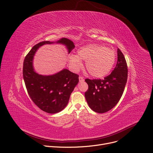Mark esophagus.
I'll return each mask as SVG.
<instances>
[{"mask_svg": "<svg viewBox=\"0 0 153 153\" xmlns=\"http://www.w3.org/2000/svg\"><path fill=\"white\" fill-rule=\"evenodd\" d=\"M79 80L80 82H82L84 81V78L82 76H79Z\"/></svg>", "mask_w": 153, "mask_h": 153, "instance_id": "1", "label": "esophagus"}]
</instances>
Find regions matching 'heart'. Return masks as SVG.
<instances>
[{
	"mask_svg": "<svg viewBox=\"0 0 153 153\" xmlns=\"http://www.w3.org/2000/svg\"><path fill=\"white\" fill-rule=\"evenodd\" d=\"M115 59L116 54L113 49L92 44L80 48L76 56L69 57V63L71 67L76 71L82 67V61H85V68L89 75L95 78H102L110 72Z\"/></svg>",
	"mask_w": 153,
	"mask_h": 153,
	"instance_id": "obj_1",
	"label": "heart"
}]
</instances>
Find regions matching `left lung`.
<instances>
[{"label": "left lung", "mask_w": 153, "mask_h": 153, "mask_svg": "<svg viewBox=\"0 0 153 153\" xmlns=\"http://www.w3.org/2000/svg\"><path fill=\"white\" fill-rule=\"evenodd\" d=\"M117 63L112 73L104 79H85L88 85L85 96L90 108L97 113H105L118 103L123 94L128 77L126 60L117 49Z\"/></svg>", "instance_id": "left-lung-1"}]
</instances>
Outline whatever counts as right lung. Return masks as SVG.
<instances>
[{
    "instance_id": "add662e5",
    "label": "right lung",
    "mask_w": 153,
    "mask_h": 153,
    "mask_svg": "<svg viewBox=\"0 0 153 153\" xmlns=\"http://www.w3.org/2000/svg\"><path fill=\"white\" fill-rule=\"evenodd\" d=\"M57 42L67 46L70 53L75 48L74 42L67 38H62ZM50 41H42L34 45L25 58L23 76L27 91L33 102L42 111L56 114L67 105L71 93L79 82V75L64 69L51 76L38 75L34 71L33 59L36 50Z\"/></svg>"
}]
</instances>
